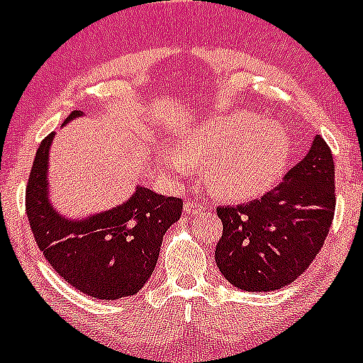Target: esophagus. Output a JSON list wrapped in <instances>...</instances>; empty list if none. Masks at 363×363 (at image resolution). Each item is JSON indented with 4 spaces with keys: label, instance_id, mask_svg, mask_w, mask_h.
Returning <instances> with one entry per match:
<instances>
[{
    "label": "esophagus",
    "instance_id": "34e87169",
    "mask_svg": "<svg viewBox=\"0 0 363 363\" xmlns=\"http://www.w3.org/2000/svg\"><path fill=\"white\" fill-rule=\"evenodd\" d=\"M202 202H196V200H188V202H184V213L188 214V216H195V214L202 213Z\"/></svg>",
    "mask_w": 363,
    "mask_h": 363
}]
</instances>
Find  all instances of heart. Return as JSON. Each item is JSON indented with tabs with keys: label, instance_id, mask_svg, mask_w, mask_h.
Wrapping results in <instances>:
<instances>
[{
	"label": "heart",
	"instance_id": "heart-1",
	"mask_svg": "<svg viewBox=\"0 0 363 363\" xmlns=\"http://www.w3.org/2000/svg\"><path fill=\"white\" fill-rule=\"evenodd\" d=\"M289 152L286 131L250 111H230L195 124L179 140L175 154L160 160L168 174L186 175L203 167L214 195L248 200L266 193L284 172Z\"/></svg>",
	"mask_w": 363,
	"mask_h": 363
}]
</instances>
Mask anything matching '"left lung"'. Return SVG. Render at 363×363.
Masks as SVG:
<instances>
[{"label":"left lung","instance_id":"left-lung-1","mask_svg":"<svg viewBox=\"0 0 363 363\" xmlns=\"http://www.w3.org/2000/svg\"><path fill=\"white\" fill-rule=\"evenodd\" d=\"M335 211V164L315 136L284 181L253 202L218 207L223 234L214 259L221 275L248 293L293 284L323 248Z\"/></svg>","mask_w":363,"mask_h":363}]
</instances>
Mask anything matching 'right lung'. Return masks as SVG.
Instances as JSON below:
<instances>
[{
  "mask_svg": "<svg viewBox=\"0 0 363 363\" xmlns=\"http://www.w3.org/2000/svg\"><path fill=\"white\" fill-rule=\"evenodd\" d=\"M83 117L72 111L63 122ZM55 133L38 147L26 188V214L45 260L67 284L97 300L138 293L152 275L163 235L181 218L182 200L136 186L125 202L70 218L49 195V150Z\"/></svg>",
  "mask_w": 363,
  "mask_h": 363,
  "instance_id": "add662e5",
  "label": "right lung"
}]
</instances>
